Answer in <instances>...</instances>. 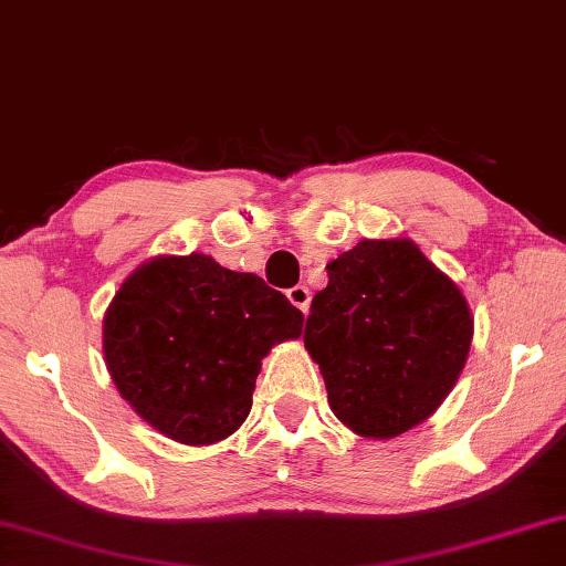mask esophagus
<instances>
[{
  "label": "esophagus",
  "mask_w": 566,
  "mask_h": 566,
  "mask_svg": "<svg viewBox=\"0 0 566 566\" xmlns=\"http://www.w3.org/2000/svg\"><path fill=\"white\" fill-rule=\"evenodd\" d=\"M286 300H290L294 307H297L300 312H304V315H307V310H310V300H312V294H310V290L304 284H297V286H292V290H286Z\"/></svg>",
  "instance_id": "34e87169"
}]
</instances>
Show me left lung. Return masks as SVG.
I'll use <instances>...</instances> for the list:
<instances>
[{
    "label": "left lung",
    "instance_id": "1",
    "mask_svg": "<svg viewBox=\"0 0 566 566\" xmlns=\"http://www.w3.org/2000/svg\"><path fill=\"white\" fill-rule=\"evenodd\" d=\"M304 347L347 428L392 438L441 406L473 337L471 310L412 241L365 239L327 264Z\"/></svg>",
    "mask_w": 566,
    "mask_h": 566
}]
</instances>
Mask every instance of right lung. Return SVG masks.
<instances>
[{"label": "right lung", "mask_w": 566, "mask_h": 566, "mask_svg": "<svg viewBox=\"0 0 566 566\" xmlns=\"http://www.w3.org/2000/svg\"><path fill=\"white\" fill-rule=\"evenodd\" d=\"M302 312L256 274L206 254L136 269L103 322L113 382L130 408L186 446L217 443L251 410L262 357L302 335Z\"/></svg>", "instance_id": "1"}]
</instances>
